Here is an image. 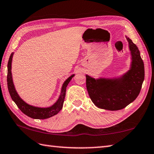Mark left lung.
<instances>
[{
  "mask_svg": "<svg viewBox=\"0 0 154 154\" xmlns=\"http://www.w3.org/2000/svg\"><path fill=\"white\" fill-rule=\"evenodd\" d=\"M132 56L131 69L122 77L115 79L94 78L86 75L89 97L100 109L117 111L126 107L137 97L144 80V63L135 43L126 37Z\"/></svg>",
  "mask_w": 154,
  "mask_h": 154,
  "instance_id": "1",
  "label": "left lung"
}]
</instances>
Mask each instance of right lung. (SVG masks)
Instances as JSON below:
<instances>
[{"instance_id":"obj_1","label":"right lung","mask_w":154,"mask_h":154,"mask_svg":"<svg viewBox=\"0 0 154 154\" xmlns=\"http://www.w3.org/2000/svg\"><path fill=\"white\" fill-rule=\"evenodd\" d=\"M13 53L11 54L9 60L8 62V72H7V86L9 94L17 106L19 107V109L24 113L25 115H27L28 117L33 119H45L51 117L52 116L56 115L58 113L60 110L62 109L63 101H64L65 96H66V87H67L69 81L71 80L72 77L74 76V74L72 75L69 76L67 80H66L64 83L63 84L62 92H61V95L57 100V102L55 103L54 105L48 108H39V107H35L33 106H31L24 102L19 96L17 94L15 91L14 86L13 82L12 74H11V63H12Z\"/></svg>"}]
</instances>
